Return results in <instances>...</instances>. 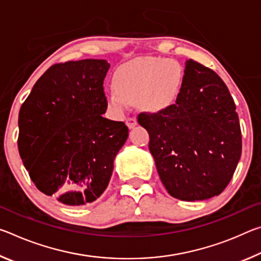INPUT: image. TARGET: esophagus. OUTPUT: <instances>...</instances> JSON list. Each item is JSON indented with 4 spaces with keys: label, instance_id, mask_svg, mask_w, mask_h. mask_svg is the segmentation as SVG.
Masks as SVG:
<instances>
[{
    "label": "esophagus",
    "instance_id": "34e87169",
    "mask_svg": "<svg viewBox=\"0 0 261 261\" xmlns=\"http://www.w3.org/2000/svg\"><path fill=\"white\" fill-rule=\"evenodd\" d=\"M137 124H138V122H137L135 117H130L126 120V126L129 127V129H134Z\"/></svg>",
    "mask_w": 261,
    "mask_h": 261
}]
</instances>
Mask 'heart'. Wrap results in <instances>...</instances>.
<instances>
[{
    "instance_id": "1",
    "label": "heart",
    "mask_w": 261,
    "mask_h": 261,
    "mask_svg": "<svg viewBox=\"0 0 261 261\" xmlns=\"http://www.w3.org/2000/svg\"><path fill=\"white\" fill-rule=\"evenodd\" d=\"M184 72L177 61L160 57H139L126 62L115 72L108 100L123 112L138 101L143 109L158 113L170 108L178 100Z\"/></svg>"
}]
</instances>
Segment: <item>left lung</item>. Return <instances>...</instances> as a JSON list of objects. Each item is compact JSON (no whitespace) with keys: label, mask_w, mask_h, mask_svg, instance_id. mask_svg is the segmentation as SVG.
Segmentation results:
<instances>
[{"label":"left lung","mask_w":261,"mask_h":261,"mask_svg":"<svg viewBox=\"0 0 261 261\" xmlns=\"http://www.w3.org/2000/svg\"><path fill=\"white\" fill-rule=\"evenodd\" d=\"M162 184L179 200L210 199L226 189L242 154L236 106L213 70L185 62L179 98L158 114H140Z\"/></svg>","instance_id":"1"}]
</instances>
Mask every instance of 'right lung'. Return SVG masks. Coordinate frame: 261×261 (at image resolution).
Instances as JSON below:
<instances>
[{
    "label": "right lung",
    "mask_w": 261,
    "mask_h": 261,
    "mask_svg": "<svg viewBox=\"0 0 261 261\" xmlns=\"http://www.w3.org/2000/svg\"><path fill=\"white\" fill-rule=\"evenodd\" d=\"M109 67L93 59L53 65L20 108L18 149L26 170L42 193L64 205L98 199L129 137L124 123L103 117Z\"/></svg>",
    "instance_id": "right-lung-1"
}]
</instances>
